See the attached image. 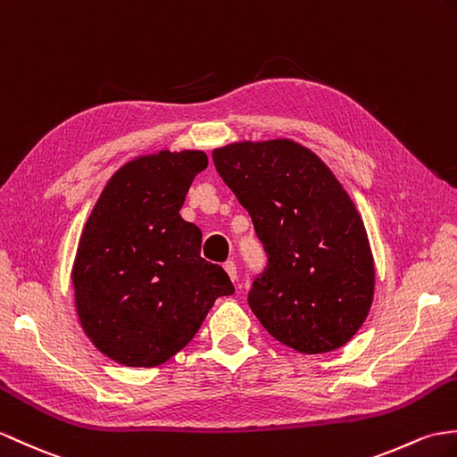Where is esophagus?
I'll return each instance as SVG.
<instances>
[{"mask_svg": "<svg viewBox=\"0 0 457 457\" xmlns=\"http://www.w3.org/2000/svg\"><path fill=\"white\" fill-rule=\"evenodd\" d=\"M224 269H226V272H228V277L236 282L237 280V264L233 262V261H228L226 264H224Z\"/></svg>", "mask_w": 457, "mask_h": 457, "instance_id": "obj_1", "label": "esophagus"}]
</instances>
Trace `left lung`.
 I'll use <instances>...</instances> for the list:
<instances>
[{"instance_id":"obj_1","label":"left lung","mask_w":457,"mask_h":457,"mask_svg":"<svg viewBox=\"0 0 457 457\" xmlns=\"http://www.w3.org/2000/svg\"><path fill=\"white\" fill-rule=\"evenodd\" d=\"M212 159L269 254L249 292L257 320L303 354L346 345L372 307L376 269L364 221L345 187L288 137L228 144Z\"/></svg>"}]
</instances>
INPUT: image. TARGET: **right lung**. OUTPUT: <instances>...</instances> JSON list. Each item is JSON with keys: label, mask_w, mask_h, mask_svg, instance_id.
Returning a JSON list of instances; mask_svg holds the SVG:
<instances>
[{"label": "right lung", "mask_w": 457, "mask_h": 457, "mask_svg": "<svg viewBox=\"0 0 457 457\" xmlns=\"http://www.w3.org/2000/svg\"><path fill=\"white\" fill-rule=\"evenodd\" d=\"M206 167L200 150L134 157L109 179L85 221L73 298L85 335L114 362H167L220 295L233 294L226 270L200 257L203 231L179 214Z\"/></svg>", "instance_id": "1"}]
</instances>
